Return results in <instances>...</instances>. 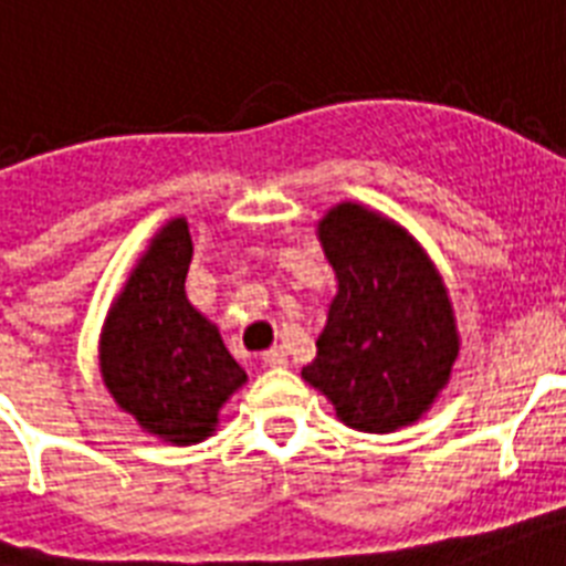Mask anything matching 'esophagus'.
<instances>
[{"label":"esophagus","mask_w":566,"mask_h":566,"mask_svg":"<svg viewBox=\"0 0 566 566\" xmlns=\"http://www.w3.org/2000/svg\"><path fill=\"white\" fill-rule=\"evenodd\" d=\"M261 360H264V366H270V369H284V366H287V352H284L282 346H275L270 348V352H264Z\"/></svg>","instance_id":"esophagus-1"}]
</instances>
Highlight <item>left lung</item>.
Wrapping results in <instances>:
<instances>
[{
	"label": "left lung",
	"instance_id": "8db88e82",
	"mask_svg": "<svg viewBox=\"0 0 566 566\" xmlns=\"http://www.w3.org/2000/svg\"><path fill=\"white\" fill-rule=\"evenodd\" d=\"M316 238L337 293L302 378L346 427L416 424L450 384L462 346L442 273L401 223L355 200L331 206Z\"/></svg>",
	"mask_w": 566,
	"mask_h": 566
}]
</instances>
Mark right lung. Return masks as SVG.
<instances>
[{"mask_svg":"<svg viewBox=\"0 0 566 566\" xmlns=\"http://www.w3.org/2000/svg\"><path fill=\"white\" fill-rule=\"evenodd\" d=\"M191 252L186 218L159 227L113 298L98 339L101 380L118 410L177 448L209 439L220 407L247 384L218 325L188 302Z\"/></svg>","mask_w":566,"mask_h":566,"instance_id":"obj_1","label":"right lung"}]
</instances>
